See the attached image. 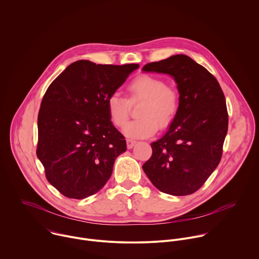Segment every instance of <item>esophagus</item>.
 Segmentation results:
<instances>
[{
  "label": "esophagus",
  "instance_id": "34e87169",
  "mask_svg": "<svg viewBox=\"0 0 259 259\" xmlns=\"http://www.w3.org/2000/svg\"><path fill=\"white\" fill-rule=\"evenodd\" d=\"M137 144V142L136 141H134V140H130V139H127L126 140V146H127V149H133L134 147H135V145Z\"/></svg>",
  "mask_w": 259,
  "mask_h": 259
}]
</instances>
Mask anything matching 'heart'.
Returning a JSON list of instances; mask_svg holds the SVG:
<instances>
[{
    "label": "heart",
    "instance_id": "heart-1",
    "mask_svg": "<svg viewBox=\"0 0 259 259\" xmlns=\"http://www.w3.org/2000/svg\"><path fill=\"white\" fill-rule=\"evenodd\" d=\"M130 101L143 100L140 110L142 118L128 122L123 134L131 139H147L159 128L167 127L175 118L180 105V95L177 89L166 86V82L148 74L136 77L128 85ZM130 101L121 94L112 93L107 99V111L114 125L123 126L130 115Z\"/></svg>",
    "mask_w": 259,
    "mask_h": 259
}]
</instances>
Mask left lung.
<instances>
[{"mask_svg":"<svg viewBox=\"0 0 259 259\" xmlns=\"http://www.w3.org/2000/svg\"><path fill=\"white\" fill-rule=\"evenodd\" d=\"M143 72L171 76L180 95L179 110L167 133L151 144L144 172L160 191L188 195L218 167L228 132L226 99L217 79L185 55L150 63Z\"/></svg>","mask_w":259,"mask_h":259,"instance_id":"obj_1","label":"left lung"}]
</instances>
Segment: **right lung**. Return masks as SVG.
Segmentation results:
<instances>
[{"label": "right lung", "mask_w": 259, "mask_h": 259, "mask_svg": "<svg viewBox=\"0 0 259 259\" xmlns=\"http://www.w3.org/2000/svg\"><path fill=\"white\" fill-rule=\"evenodd\" d=\"M139 68L77 61L50 85L37 118L36 154L49 182L69 198L98 192L126 151L113 125L107 99Z\"/></svg>", "instance_id": "1"}]
</instances>
